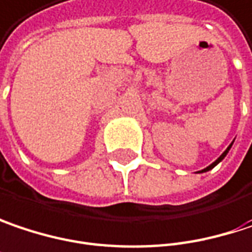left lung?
<instances>
[{
    "mask_svg": "<svg viewBox=\"0 0 252 252\" xmlns=\"http://www.w3.org/2000/svg\"><path fill=\"white\" fill-rule=\"evenodd\" d=\"M231 146H232V144H231ZM231 146H229V147H228V149L225 150V151H223V153H222V154H220V157H219V158H218L217 161H214V163H212V164H211V166H208V167H206V169H203V170H202V172H208V170H211V169H214V167H215V166H217L218 163H219V161H220V160H223V157H225V156H226V154H228V151H229V149H231Z\"/></svg>",
    "mask_w": 252,
    "mask_h": 252,
    "instance_id": "obj_1",
    "label": "left lung"
}]
</instances>
